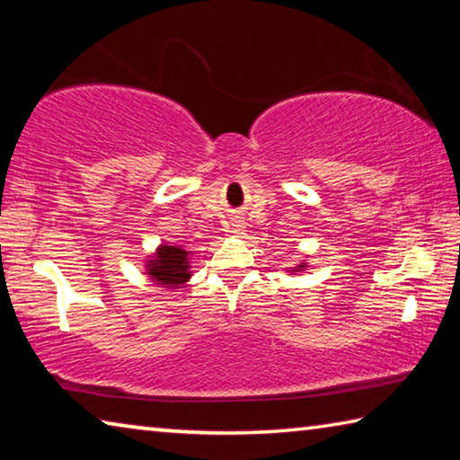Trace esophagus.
I'll return each instance as SVG.
<instances>
[{
	"label": "esophagus",
	"instance_id": "1",
	"mask_svg": "<svg viewBox=\"0 0 460 460\" xmlns=\"http://www.w3.org/2000/svg\"><path fill=\"white\" fill-rule=\"evenodd\" d=\"M241 231H243V223L233 225V233H241Z\"/></svg>",
	"mask_w": 460,
	"mask_h": 460
}]
</instances>
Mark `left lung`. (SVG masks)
Listing matches in <instances>:
<instances>
[{"label": "left lung", "instance_id": "8db88e82", "mask_svg": "<svg viewBox=\"0 0 460 460\" xmlns=\"http://www.w3.org/2000/svg\"><path fill=\"white\" fill-rule=\"evenodd\" d=\"M302 270H306V263H300V266H296V268H292L290 271H292V274H296V271H302Z\"/></svg>", "mask_w": 460, "mask_h": 460}]
</instances>
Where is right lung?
<instances>
[{"mask_svg":"<svg viewBox=\"0 0 460 460\" xmlns=\"http://www.w3.org/2000/svg\"><path fill=\"white\" fill-rule=\"evenodd\" d=\"M190 252L181 245L162 243L146 260V274L162 288H182L190 279Z\"/></svg>","mask_w":460,"mask_h":460,"instance_id":"right-lung-1","label":"right lung"}]
</instances>
